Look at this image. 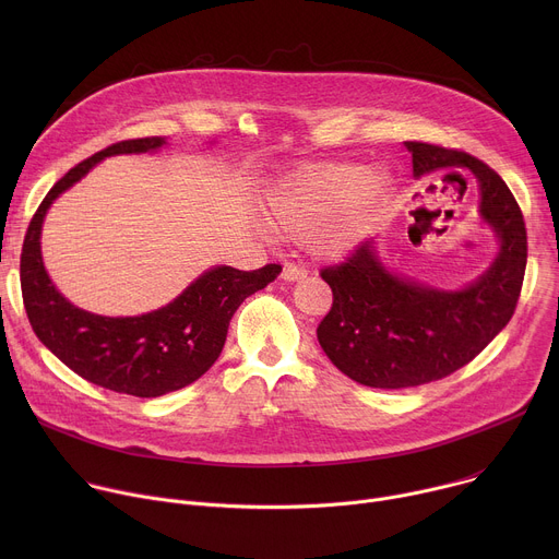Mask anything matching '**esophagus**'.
<instances>
[{"instance_id":"obj_1","label":"esophagus","mask_w":559,"mask_h":559,"mask_svg":"<svg viewBox=\"0 0 559 559\" xmlns=\"http://www.w3.org/2000/svg\"><path fill=\"white\" fill-rule=\"evenodd\" d=\"M307 276V270H305V265H298V263H285V267H283V278L285 281H300V278H305Z\"/></svg>"}]
</instances>
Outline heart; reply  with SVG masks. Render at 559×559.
<instances>
[{
  "instance_id": "heart-1",
  "label": "heart",
  "mask_w": 559,
  "mask_h": 559,
  "mask_svg": "<svg viewBox=\"0 0 559 559\" xmlns=\"http://www.w3.org/2000/svg\"><path fill=\"white\" fill-rule=\"evenodd\" d=\"M389 177L360 164H313L281 179L265 199L276 229H311L313 246L325 254L354 248L369 227Z\"/></svg>"
}]
</instances>
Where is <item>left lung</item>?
<instances>
[{
	"label": "left lung",
	"mask_w": 559,
	"mask_h": 559,
	"mask_svg": "<svg viewBox=\"0 0 559 559\" xmlns=\"http://www.w3.org/2000/svg\"><path fill=\"white\" fill-rule=\"evenodd\" d=\"M414 175L466 168L480 183V214L500 238L493 265L460 292H440L391 274L373 241L321 270L334 302L318 343L352 380L405 389L440 380L471 362L511 321L526 270L522 210L502 177L480 158L433 143L407 141Z\"/></svg>",
	"instance_id": "8db88e82"
}]
</instances>
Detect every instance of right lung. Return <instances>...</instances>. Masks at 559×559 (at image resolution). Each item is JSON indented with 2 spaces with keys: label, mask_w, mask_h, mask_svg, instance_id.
Returning <instances> with one entry per match:
<instances>
[{
  "label": "right lung",
  "mask_w": 559,
  "mask_h": 559,
  "mask_svg": "<svg viewBox=\"0 0 559 559\" xmlns=\"http://www.w3.org/2000/svg\"><path fill=\"white\" fill-rule=\"evenodd\" d=\"M164 143V136L119 141L70 168L37 207L20 261L24 307L37 338L76 376L136 397L164 395L201 378L216 362L238 305L267 287L283 270L276 263L252 272L212 267L166 307L126 318L79 309L55 289L39 246L50 203L104 156L152 152Z\"/></svg>",
  "instance_id": "add662e5"
}]
</instances>
